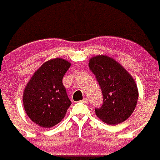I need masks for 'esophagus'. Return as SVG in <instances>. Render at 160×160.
I'll return each instance as SVG.
<instances>
[{"label": "esophagus", "mask_w": 160, "mask_h": 160, "mask_svg": "<svg viewBox=\"0 0 160 160\" xmlns=\"http://www.w3.org/2000/svg\"><path fill=\"white\" fill-rule=\"evenodd\" d=\"M81 102H82V103H88V99L87 98H83V99L81 101Z\"/></svg>", "instance_id": "esophagus-1"}]
</instances>
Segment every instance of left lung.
<instances>
[{
  "instance_id": "left-lung-1",
  "label": "left lung",
  "mask_w": 160,
  "mask_h": 160,
  "mask_svg": "<svg viewBox=\"0 0 160 160\" xmlns=\"http://www.w3.org/2000/svg\"><path fill=\"white\" fill-rule=\"evenodd\" d=\"M90 69L95 75L103 94V103L96 114L110 125L120 124L133 112L138 98V90L131 75L120 63L107 55L89 59Z\"/></svg>"
}]
</instances>
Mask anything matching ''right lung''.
Segmentation results:
<instances>
[{
	"instance_id": "add662e5",
	"label": "right lung",
	"mask_w": 160,
	"mask_h": 160,
	"mask_svg": "<svg viewBox=\"0 0 160 160\" xmlns=\"http://www.w3.org/2000/svg\"><path fill=\"white\" fill-rule=\"evenodd\" d=\"M71 63L62 58L44 62L33 74L24 88L23 104L33 122L44 128L59 123L72 103L62 78Z\"/></svg>"
}]
</instances>
